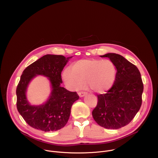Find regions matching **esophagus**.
<instances>
[{
    "instance_id": "obj_1",
    "label": "esophagus",
    "mask_w": 158,
    "mask_h": 158,
    "mask_svg": "<svg viewBox=\"0 0 158 158\" xmlns=\"http://www.w3.org/2000/svg\"><path fill=\"white\" fill-rule=\"evenodd\" d=\"M87 93L85 92H84V91H81V92H79L78 93V94L80 97H83L84 96H85Z\"/></svg>"
}]
</instances>
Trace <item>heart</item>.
<instances>
[{
    "instance_id": "obj_1",
    "label": "heart",
    "mask_w": 158,
    "mask_h": 158,
    "mask_svg": "<svg viewBox=\"0 0 158 158\" xmlns=\"http://www.w3.org/2000/svg\"><path fill=\"white\" fill-rule=\"evenodd\" d=\"M117 69L109 60L87 59L75 62L71 69H65L62 78L67 87L77 90L87 82L92 91L98 93L109 90L116 79Z\"/></svg>"
}]
</instances>
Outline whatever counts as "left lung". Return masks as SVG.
Here are the masks:
<instances>
[{
	"label": "left lung",
	"mask_w": 158,
	"mask_h": 158,
	"mask_svg": "<svg viewBox=\"0 0 158 158\" xmlns=\"http://www.w3.org/2000/svg\"><path fill=\"white\" fill-rule=\"evenodd\" d=\"M117 73L114 82L104 94H98L96 107L92 114L101 127L117 129L128 124L136 116L142 104L143 83L138 67L119 54L109 53Z\"/></svg>",
	"instance_id": "1"
}]
</instances>
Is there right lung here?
Instances as JSON below:
<instances>
[{"mask_svg":"<svg viewBox=\"0 0 158 158\" xmlns=\"http://www.w3.org/2000/svg\"><path fill=\"white\" fill-rule=\"evenodd\" d=\"M72 57L47 54L27 66L20 76L16 89L17 109L25 121L32 127L42 131H55L64 127L69 120L73 103L79 96L60 86L61 73ZM37 75L49 77L52 93L44 105L35 106L28 102L25 93L30 81Z\"/></svg>","mask_w":158,"mask_h":158,"instance_id":"obj_1","label":"right lung"}]
</instances>
